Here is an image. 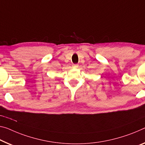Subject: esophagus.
<instances>
[{"instance_id": "34e87169", "label": "esophagus", "mask_w": 145, "mask_h": 145, "mask_svg": "<svg viewBox=\"0 0 145 145\" xmlns=\"http://www.w3.org/2000/svg\"><path fill=\"white\" fill-rule=\"evenodd\" d=\"M72 67L73 68H78V64H73Z\"/></svg>"}]
</instances>
